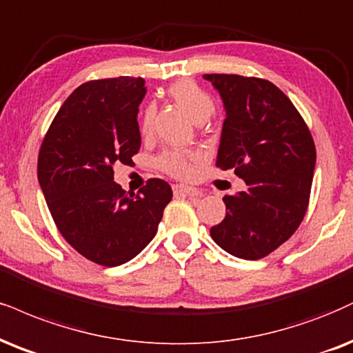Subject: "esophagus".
<instances>
[{"mask_svg":"<svg viewBox=\"0 0 353 353\" xmlns=\"http://www.w3.org/2000/svg\"><path fill=\"white\" fill-rule=\"evenodd\" d=\"M173 193L185 194V196H193V194H201L196 188H191L188 185H173Z\"/></svg>","mask_w":353,"mask_h":353,"instance_id":"34e87169","label":"esophagus"}]
</instances>
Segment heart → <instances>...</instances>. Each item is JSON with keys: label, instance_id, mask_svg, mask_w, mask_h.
<instances>
[{"label": "heart", "instance_id": "heart-1", "mask_svg": "<svg viewBox=\"0 0 353 353\" xmlns=\"http://www.w3.org/2000/svg\"><path fill=\"white\" fill-rule=\"evenodd\" d=\"M168 94L186 112V116L196 124H201L210 119L216 110L214 99L193 81H176L168 88ZM152 119H154V108L150 106L147 108L145 114H143L142 129L145 134L150 132ZM199 160H201V155L194 154V152L170 150L160 155L157 163H159L160 170H163L168 175L175 178H186L191 175L193 165Z\"/></svg>", "mask_w": 353, "mask_h": 353}]
</instances>
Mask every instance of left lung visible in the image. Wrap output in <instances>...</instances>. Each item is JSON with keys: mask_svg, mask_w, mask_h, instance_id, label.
<instances>
[{"mask_svg": "<svg viewBox=\"0 0 353 353\" xmlns=\"http://www.w3.org/2000/svg\"><path fill=\"white\" fill-rule=\"evenodd\" d=\"M223 98L225 119L216 165L234 170L247 190L225 194V217L211 237L228 254L259 260L299 228L316 165V147L294 104L268 80L203 75Z\"/></svg>", "mask_w": 353, "mask_h": 353, "instance_id": "left-lung-1", "label": "left lung"}]
</instances>
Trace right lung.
Listing matches in <instances>:
<instances>
[{"instance_id":"obj_1","label":"right lung","mask_w":353,"mask_h":353,"mask_svg":"<svg viewBox=\"0 0 353 353\" xmlns=\"http://www.w3.org/2000/svg\"><path fill=\"white\" fill-rule=\"evenodd\" d=\"M143 85L141 77H117L78 86L39 152V185L57 229L78 254L104 267L145 249L173 196L160 178H150L137 194L114 181V165L130 163L141 149Z\"/></svg>"}]
</instances>
